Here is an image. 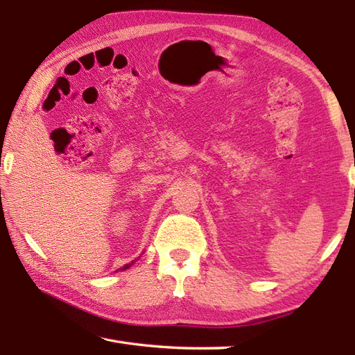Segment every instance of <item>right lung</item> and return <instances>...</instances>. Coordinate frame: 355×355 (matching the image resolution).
Listing matches in <instances>:
<instances>
[{"label": "right lung", "instance_id": "add662e5", "mask_svg": "<svg viewBox=\"0 0 355 355\" xmlns=\"http://www.w3.org/2000/svg\"><path fill=\"white\" fill-rule=\"evenodd\" d=\"M130 267H131V263H126V266H123V267H122V268H120V270H122V271H123V270H126V268H130Z\"/></svg>", "mask_w": 355, "mask_h": 355}]
</instances>
